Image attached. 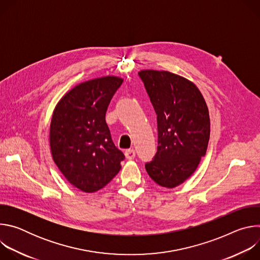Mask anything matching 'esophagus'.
I'll return each mask as SVG.
<instances>
[{"instance_id":"esophagus-1","label":"esophagus","mask_w":260,"mask_h":260,"mask_svg":"<svg viewBox=\"0 0 260 260\" xmlns=\"http://www.w3.org/2000/svg\"><path fill=\"white\" fill-rule=\"evenodd\" d=\"M125 157L127 159H134L136 157V151L134 149H128L125 151Z\"/></svg>"}]
</instances>
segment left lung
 <instances>
[{
    "label": "left lung",
    "mask_w": 260,
    "mask_h": 260,
    "mask_svg": "<svg viewBox=\"0 0 260 260\" xmlns=\"http://www.w3.org/2000/svg\"><path fill=\"white\" fill-rule=\"evenodd\" d=\"M139 77L157 119V151L145 164L150 178L174 188L197 170L210 139L207 104L189 80L167 71L144 70Z\"/></svg>",
    "instance_id": "left-lung-1"
}]
</instances>
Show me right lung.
<instances>
[{
	"label": "right lung",
	"instance_id": "1",
	"mask_svg": "<svg viewBox=\"0 0 260 260\" xmlns=\"http://www.w3.org/2000/svg\"><path fill=\"white\" fill-rule=\"evenodd\" d=\"M122 79L108 76L71 89L54 109L50 124L53 160L66 179L84 192L103 188L121 169L105 116Z\"/></svg>",
	"mask_w": 260,
	"mask_h": 260
}]
</instances>
